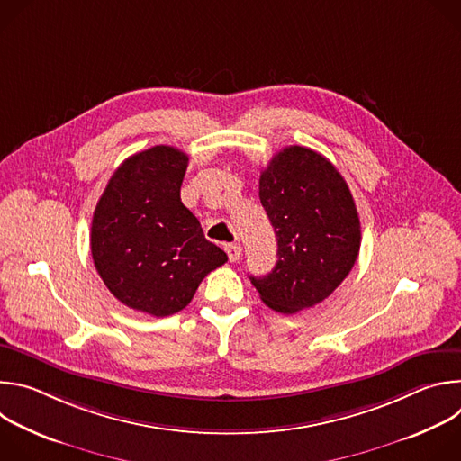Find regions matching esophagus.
<instances>
[{
    "label": "esophagus",
    "mask_w": 461,
    "mask_h": 461,
    "mask_svg": "<svg viewBox=\"0 0 461 461\" xmlns=\"http://www.w3.org/2000/svg\"><path fill=\"white\" fill-rule=\"evenodd\" d=\"M226 253H228L230 262H237L240 253H242V248H240V244H228L226 246Z\"/></svg>",
    "instance_id": "esophagus-1"
}]
</instances>
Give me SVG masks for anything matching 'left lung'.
<instances>
[{
	"label": "left lung",
	"instance_id": "obj_1",
	"mask_svg": "<svg viewBox=\"0 0 461 461\" xmlns=\"http://www.w3.org/2000/svg\"><path fill=\"white\" fill-rule=\"evenodd\" d=\"M258 199L277 237L276 268L249 277L262 303L281 313L312 308L350 274L361 246L352 193L322 155L290 146L260 173Z\"/></svg>",
	"mask_w": 461,
	"mask_h": 461
}]
</instances>
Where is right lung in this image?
<instances>
[{
    "label": "right lung",
    "instance_id": "obj_1",
    "mask_svg": "<svg viewBox=\"0 0 461 461\" xmlns=\"http://www.w3.org/2000/svg\"><path fill=\"white\" fill-rule=\"evenodd\" d=\"M187 160L171 146L125 158L93 215L91 253L104 285L125 306L155 317L185 308L228 260L180 201Z\"/></svg>",
    "mask_w": 461,
    "mask_h": 461
}]
</instances>
